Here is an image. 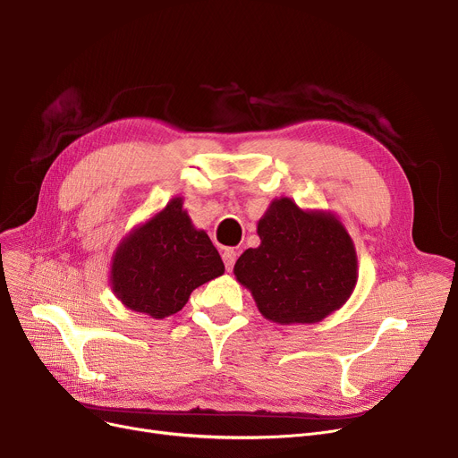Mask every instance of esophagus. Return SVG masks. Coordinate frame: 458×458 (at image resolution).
I'll list each match as a JSON object with an SVG mask.
<instances>
[{"instance_id":"obj_1","label":"esophagus","mask_w":458,"mask_h":458,"mask_svg":"<svg viewBox=\"0 0 458 458\" xmlns=\"http://www.w3.org/2000/svg\"><path fill=\"white\" fill-rule=\"evenodd\" d=\"M235 256H237V252H235L233 249H225V252H223V261H225L226 271H232V269H233Z\"/></svg>"}]
</instances>
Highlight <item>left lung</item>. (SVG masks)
<instances>
[{
	"instance_id": "left-lung-1",
	"label": "left lung",
	"mask_w": 458,
	"mask_h": 458,
	"mask_svg": "<svg viewBox=\"0 0 458 458\" xmlns=\"http://www.w3.org/2000/svg\"><path fill=\"white\" fill-rule=\"evenodd\" d=\"M259 247L233 266L259 314L278 325L319 323L354 292L358 258L344 223L332 211L301 209L275 199L258 221Z\"/></svg>"
}]
</instances>
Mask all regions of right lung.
Wrapping results in <instances>:
<instances>
[{"mask_svg":"<svg viewBox=\"0 0 458 458\" xmlns=\"http://www.w3.org/2000/svg\"><path fill=\"white\" fill-rule=\"evenodd\" d=\"M223 273L211 239L192 225L183 199L174 197L118 243L109 284L126 308L163 319L180 311L192 290Z\"/></svg>","mask_w":458,"mask_h":458,"instance_id":"1","label":"right lung"}]
</instances>
